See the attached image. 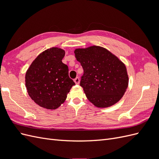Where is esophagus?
Returning a JSON list of instances; mask_svg holds the SVG:
<instances>
[{"label":"esophagus","mask_w":159,"mask_h":159,"mask_svg":"<svg viewBox=\"0 0 159 159\" xmlns=\"http://www.w3.org/2000/svg\"><path fill=\"white\" fill-rule=\"evenodd\" d=\"M80 78H78V77H77V78L74 80V82L75 84H80Z\"/></svg>","instance_id":"1"}]
</instances>
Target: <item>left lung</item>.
I'll list each match as a JSON object with an SVG mask.
<instances>
[{
  "label": "left lung",
  "mask_w": 159,
  "mask_h": 159,
  "mask_svg": "<svg viewBox=\"0 0 159 159\" xmlns=\"http://www.w3.org/2000/svg\"><path fill=\"white\" fill-rule=\"evenodd\" d=\"M84 74L80 86L89 102L98 107H108L122 98L129 76L123 62L105 48L91 46L74 50Z\"/></svg>",
  "instance_id": "left-lung-1"
}]
</instances>
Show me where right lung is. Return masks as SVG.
I'll list each match as a JSON object with an SVG mask.
<instances>
[{
  "label": "right lung",
  "instance_id": "obj_1",
  "mask_svg": "<svg viewBox=\"0 0 159 159\" xmlns=\"http://www.w3.org/2000/svg\"><path fill=\"white\" fill-rule=\"evenodd\" d=\"M65 50L53 47L42 52L32 61L25 75L27 92L39 106L58 108L75 85L70 78L68 67L62 62Z\"/></svg>",
  "mask_w": 159,
  "mask_h": 159
}]
</instances>
